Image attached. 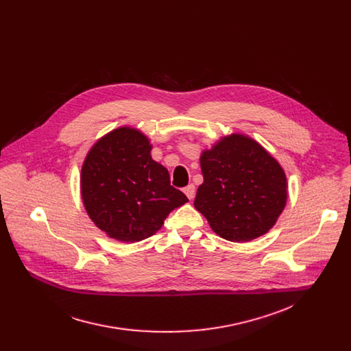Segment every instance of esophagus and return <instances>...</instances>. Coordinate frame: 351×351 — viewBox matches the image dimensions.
<instances>
[{
  "label": "esophagus",
  "instance_id": "1",
  "mask_svg": "<svg viewBox=\"0 0 351 351\" xmlns=\"http://www.w3.org/2000/svg\"><path fill=\"white\" fill-rule=\"evenodd\" d=\"M195 192H196V189H195V185H193V184H191V185H188V186L184 188V193L186 195V197H188L189 200H192V199L195 197Z\"/></svg>",
  "mask_w": 351,
  "mask_h": 351
}]
</instances>
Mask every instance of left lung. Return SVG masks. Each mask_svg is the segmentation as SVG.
Returning <instances> with one entry per match:
<instances>
[{
  "mask_svg": "<svg viewBox=\"0 0 351 351\" xmlns=\"http://www.w3.org/2000/svg\"><path fill=\"white\" fill-rule=\"evenodd\" d=\"M204 182L195 208L230 242H250L277 221L288 197L287 176L258 142L232 134L200 156Z\"/></svg>",
  "mask_w": 351,
  "mask_h": 351,
  "instance_id": "left-lung-1",
  "label": "left lung"
}]
</instances>
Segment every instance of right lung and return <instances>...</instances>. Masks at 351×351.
Here are the masks:
<instances>
[{"instance_id":"obj_1","label":"right lung","mask_w":351,"mask_h":351,"mask_svg":"<svg viewBox=\"0 0 351 351\" xmlns=\"http://www.w3.org/2000/svg\"><path fill=\"white\" fill-rule=\"evenodd\" d=\"M141 131L120 127L95 143L81 170V195L93 223L109 238L139 242L160 230L167 215L188 202L151 158Z\"/></svg>"}]
</instances>
